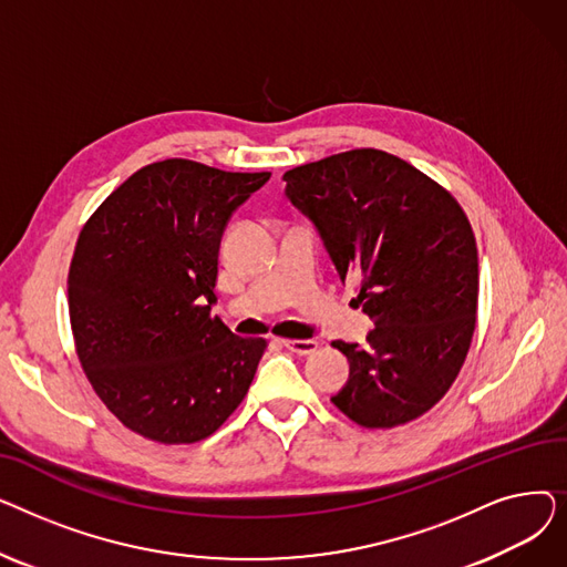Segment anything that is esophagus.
Listing matches in <instances>:
<instances>
[{
    "label": "esophagus",
    "instance_id": "esophagus-1",
    "mask_svg": "<svg viewBox=\"0 0 567 567\" xmlns=\"http://www.w3.org/2000/svg\"><path fill=\"white\" fill-rule=\"evenodd\" d=\"M282 344H285L289 351L299 353V355H310V353H315L317 347H319L317 340H282Z\"/></svg>",
    "mask_w": 567,
    "mask_h": 567
}]
</instances>
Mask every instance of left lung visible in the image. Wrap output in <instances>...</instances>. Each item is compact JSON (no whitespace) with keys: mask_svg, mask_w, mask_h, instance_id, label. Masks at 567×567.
<instances>
[{"mask_svg":"<svg viewBox=\"0 0 567 567\" xmlns=\"http://www.w3.org/2000/svg\"><path fill=\"white\" fill-rule=\"evenodd\" d=\"M287 197L319 229L340 278L374 321L368 344L336 340L349 381L331 402L391 430L427 413L457 379L478 315V248L460 202L379 148L285 172Z\"/></svg>","mask_w":567,"mask_h":567,"instance_id":"1","label":"left lung"}]
</instances>
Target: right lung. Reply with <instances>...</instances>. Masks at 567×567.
I'll return each mask as SVG.
<instances>
[{
	"mask_svg": "<svg viewBox=\"0 0 567 567\" xmlns=\"http://www.w3.org/2000/svg\"><path fill=\"white\" fill-rule=\"evenodd\" d=\"M271 172L186 158L144 165L96 208L69 268L80 365L131 432L165 445L212 436L244 402L268 342L212 317L229 216Z\"/></svg>",
	"mask_w": 567,
	"mask_h": 567,
	"instance_id": "add662e5",
	"label": "right lung"
}]
</instances>
